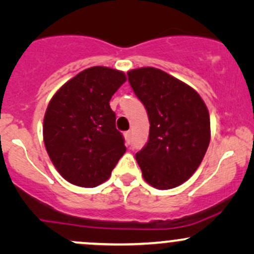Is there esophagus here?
<instances>
[{
  "instance_id": "34e87169",
  "label": "esophagus",
  "mask_w": 254,
  "mask_h": 254,
  "mask_svg": "<svg viewBox=\"0 0 254 254\" xmlns=\"http://www.w3.org/2000/svg\"><path fill=\"white\" fill-rule=\"evenodd\" d=\"M131 135H132V132H131V131L129 130V131H127V132L124 133V136H125V141H127V143L129 144L130 142H131Z\"/></svg>"
}]
</instances>
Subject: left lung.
Returning <instances> with one entry per match:
<instances>
[{"label": "left lung", "mask_w": 254, "mask_h": 254, "mask_svg": "<svg viewBox=\"0 0 254 254\" xmlns=\"http://www.w3.org/2000/svg\"><path fill=\"white\" fill-rule=\"evenodd\" d=\"M149 118V139L136 153L144 180L159 190L177 188L196 172L210 142V117L199 94L160 69L127 71Z\"/></svg>", "instance_id": "8db88e82"}]
</instances>
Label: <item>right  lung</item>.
Listing matches in <instances>:
<instances>
[{"instance_id":"add662e5","label":"right lung","mask_w":254,"mask_h":254,"mask_svg":"<svg viewBox=\"0 0 254 254\" xmlns=\"http://www.w3.org/2000/svg\"><path fill=\"white\" fill-rule=\"evenodd\" d=\"M127 81L123 71L92 66L64 83L44 116L52 164L66 182L95 188L106 182L127 150L110 100Z\"/></svg>"}]
</instances>
